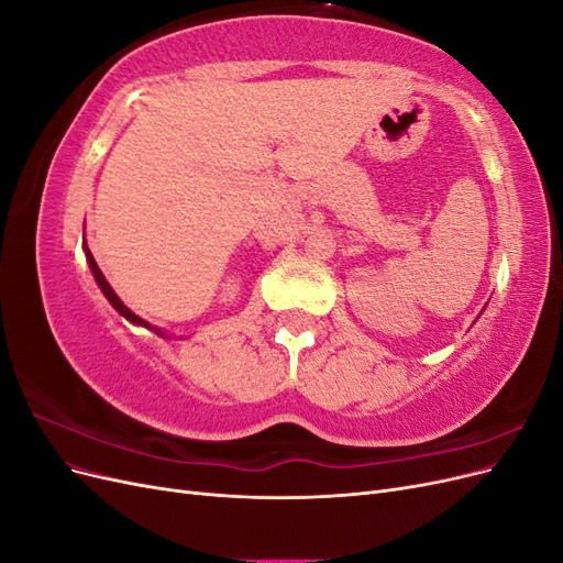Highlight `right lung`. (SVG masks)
<instances>
[{
    "instance_id": "1",
    "label": "right lung",
    "mask_w": 563,
    "mask_h": 563,
    "mask_svg": "<svg viewBox=\"0 0 563 563\" xmlns=\"http://www.w3.org/2000/svg\"><path fill=\"white\" fill-rule=\"evenodd\" d=\"M84 253H87V263H89V267H91V275H93V279H96L98 288H100V291H103V296L110 300V305H112V308H114L119 314H122L126 321L135 323V327H143V329H147V331H155V333H157V335H162V338H172V335H166V331H162L159 327H152L150 321L141 319L139 314L131 312V310L126 308V305L122 302V298H119V296L114 294V288L110 286V282L106 279L103 272H100V267H98V263L93 261V255H91V251H89L87 242H84Z\"/></svg>"
}]
</instances>
